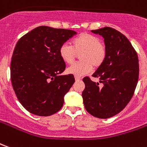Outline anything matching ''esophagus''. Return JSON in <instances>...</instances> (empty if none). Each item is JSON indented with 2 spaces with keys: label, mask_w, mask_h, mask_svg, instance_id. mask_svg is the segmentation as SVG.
<instances>
[{
  "label": "esophagus",
  "mask_w": 147,
  "mask_h": 147,
  "mask_svg": "<svg viewBox=\"0 0 147 147\" xmlns=\"http://www.w3.org/2000/svg\"><path fill=\"white\" fill-rule=\"evenodd\" d=\"M75 79H76V80H80V76H75Z\"/></svg>",
  "instance_id": "obj_1"
}]
</instances>
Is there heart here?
Masks as SVG:
<instances>
[{
    "label": "heart",
    "mask_w": 147,
    "mask_h": 147,
    "mask_svg": "<svg viewBox=\"0 0 147 147\" xmlns=\"http://www.w3.org/2000/svg\"><path fill=\"white\" fill-rule=\"evenodd\" d=\"M80 54L81 60L67 68V73L81 76L90 72L93 66L98 67L105 61V45L94 35L82 33L71 40V45L63 44L59 47V57L66 63H72Z\"/></svg>",
    "instance_id": "1"
}]
</instances>
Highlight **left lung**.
Segmentation results:
<instances>
[{"instance_id":"obj_1","label":"left lung","mask_w":147,"mask_h":147,"mask_svg":"<svg viewBox=\"0 0 147 147\" xmlns=\"http://www.w3.org/2000/svg\"><path fill=\"white\" fill-rule=\"evenodd\" d=\"M91 32L102 36L105 42V61L92 75L99 78L102 86L84 77L82 96L89 114L108 119L122 111L134 95L139 75L138 55L129 40L115 28L104 27Z\"/></svg>"}]
</instances>
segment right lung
<instances>
[{"label": "right lung", "instance_id": "right-lung-1", "mask_svg": "<svg viewBox=\"0 0 147 147\" xmlns=\"http://www.w3.org/2000/svg\"><path fill=\"white\" fill-rule=\"evenodd\" d=\"M76 34L72 30L39 26L17 41L10 77L16 97L28 111L49 116L63 107L64 95L75 78L72 74L59 75L66 64L59 57V49Z\"/></svg>", "mask_w": 147, "mask_h": 147}]
</instances>
